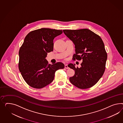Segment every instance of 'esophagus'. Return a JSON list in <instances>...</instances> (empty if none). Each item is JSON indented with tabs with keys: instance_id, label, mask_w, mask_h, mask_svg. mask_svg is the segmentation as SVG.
Wrapping results in <instances>:
<instances>
[{
	"instance_id": "esophagus-1",
	"label": "esophagus",
	"mask_w": 123,
	"mask_h": 123,
	"mask_svg": "<svg viewBox=\"0 0 123 123\" xmlns=\"http://www.w3.org/2000/svg\"><path fill=\"white\" fill-rule=\"evenodd\" d=\"M65 68H66V69H68L69 68H68V65L67 64H65Z\"/></svg>"
}]
</instances>
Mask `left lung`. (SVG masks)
Returning a JSON list of instances; mask_svg holds the SVG:
<instances>
[{"label": "left lung", "mask_w": 123, "mask_h": 123, "mask_svg": "<svg viewBox=\"0 0 123 123\" xmlns=\"http://www.w3.org/2000/svg\"><path fill=\"white\" fill-rule=\"evenodd\" d=\"M75 45L73 60H82L80 68L70 63L68 66L75 71L69 78L70 82L81 89L90 88L103 76L106 68L107 53L99 36L87 29L63 30Z\"/></svg>", "instance_id": "1"}]
</instances>
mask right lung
Returning a JSON list of instances; mask_svg holds the SVG:
<instances>
[{
    "label": "right lung",
    "mask_w": 123,
    "mask_h": 123,
    "mask_svg": "<svg viewBox=\"0 0 123 123\" xmlns=\"http://www.w3.org/2000/svg\"><path fill=\"white\" fill-rule=\"evenodd\" d=\"M62 30L42 28L30 32L20 48L19 69L30 86L41 89L53 81L57 70L63 69L61 62L48 64L46 57L53 50V40Z\"/></svg>",
    "instance_id": "obj_1"
}]
</instances>
